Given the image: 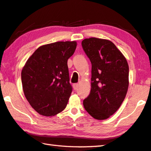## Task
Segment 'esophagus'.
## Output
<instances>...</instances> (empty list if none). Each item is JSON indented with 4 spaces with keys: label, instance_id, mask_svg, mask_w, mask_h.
I'll return each mask as SVG.
<instances>
[{
    "label": "esophagus",
    "instance_id": "esophagus-1",
    "mask_svg": "<svg viewBox=\"0 0 151 151\" xmlns=\"http://www.w3.org/2000/svg\"><path fill=\"white\" fill-rule=\"evenodd\" d=\"M78 86H79L78 83H74L73 85V88L74 90H76V89L78 88Z\"/></svg>",
    "mask_w": 151,
    "mask_h": 151
}]
</instances>
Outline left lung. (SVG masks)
I'll list each match as a JSON object with an SVG mask.
<instances>
[{"mask_svg":"<svg viewBox=\"0 0 151 151\" xmlns=\"http://www.w3.org/2000/svg\"><path fill=\"white\" fill-rule=\"evenodd\" d=\"M83 51L91 63V88L83 100L85 109L98 120L109 118L120 107L129 87V65L112 42L84 39Z\"/></svg>","mask_w":151,"mask_h":151,"instance_id":"left-lung-1","label":"left lung"}]
</instances>
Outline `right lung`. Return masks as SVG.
I'll return each mask as SVG.
<instances>
[{"mask_svg": "<svg viewBox=\"0 0 151 151\" xmlns=\"http://www.w3.org/2000/svg\"><path fill=\"white\" fill-rule=\"evenodd\" d=\"M76 42H57L39 47L29 58L21 73L24 93L39 114L54 116L65 109L72 86L68 60Z\"/></svg>", "mask_w": 151, "mask_h": 151, "instance_id": "right-lung-1", "label": "right lung"}]
</instances>
